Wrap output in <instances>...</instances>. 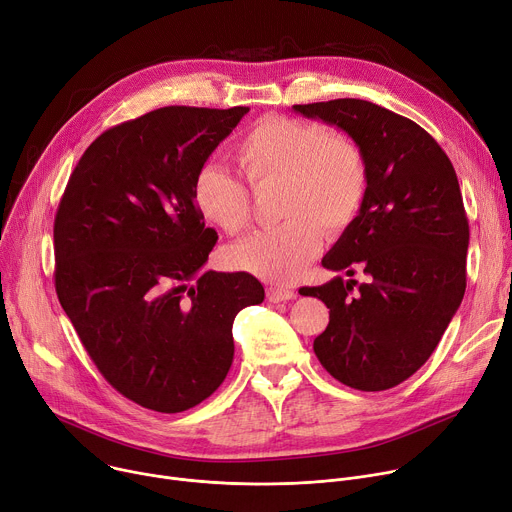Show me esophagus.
Masks as SVG:
<instances>
[{"label": "esophagus", "mask_w": 512, "mask_h": 512, "mask_svg": "<svg viewBox=\"0 0 512 512\" xmlns=\"http://www.w3.org/2000/svg\"><path fill=\"white\" fill-rule=\"evenodd\" d=\"M265 294H267V300L269 302H286V300H292L296 294L290 290V288H280V286H269L267 290H265Z\"/></svg>", "instance_id": "1"}]
</instances>
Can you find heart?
Listing matches in <instances>:
<instances>
[{
	"mask_svg": "<svg viewBox=\"0 0 512 512\" xmlns=\"http://www.w3.org/2000/svg\"><path fill=\"white\" fill-rule=\"evenodd\" d=\"M251 192L277 194V228L230 247V267L265 282H290L320 253L324 228L341 235L359 216L369 188L363 149L353 136L320 122L265 116L235 147ZM200 216L224 235H241L251 222L245 185L218 165L202 167L192 185Z\"/></svg>",
	"mask_w": 512,
	"mask_h": 512,
	"instance_id": "1",
	"label": "heart"
}]
</instances>
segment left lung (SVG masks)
I'll list each match as a JSON object with an SVG mask.
<instances>
[{
    "instance_id": "left-lung-1",
    "label": "left lung",
    "mask_w": 512,
    "mask_h": 512,
    "mask_svg": "<svg viewBox=\"0 0 512 512\" xmlns=\"http://www.w3.org/2000/svg\"><path fill=\"white\" fill-rule=\"evenodd\" d=\"M343 128L363 149L369 188L355 222L322 267L365 282L302 288L327 304L314 339L322 367L341 384L380 392L421 369L466 294L470 224L455 169L435 138L378 104L343 98L294 106Z\"/></svg>"
}]
</instances>
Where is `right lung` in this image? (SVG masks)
Instances as JSON below:
<instances>
[{
	"label": "right lung",
	"mask_w": 512,
	"mask_h": 512,
	"mask_svg": "<svg viewBox=\"0 0 512 512\" xmlns=\"http://www.w3.org/2000/svg\"><path fill=\"white\" fill-rule=\"evenodd\" d=\"M249 112L167 106L102 132L55 216V288L91 357L128 400L183 412L226 378L232 322L263 302L245 271H202L218 241L192 185Z\"/></svg>",
	"instance_id": "add662e5"
}]
</instances>
